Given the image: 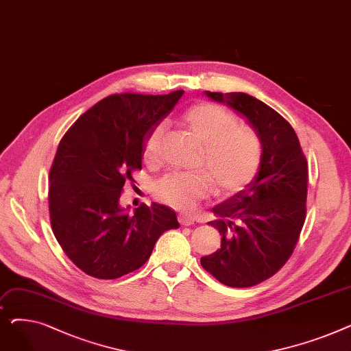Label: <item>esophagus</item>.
I'll return each instance as SVG.
<instances>
[{"instance_id":"34e87169","label":"esophagus","mask_w":351,"mask_h":351,"mask_svg":"<svg viewBox=\"0 0 351 351\" xmlns=\"http://www.w3.org/2000/svg\"><path fill=\"white\" fill-rule=\"evenodd\" d=\"M179 223L182 226H192L195 223V217L191 215H179Z\"/></svg>"}]
</instances>
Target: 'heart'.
Masks as SVG:
<instances>
[{"label": "heart", "mask_w": 351, "mask_h": 351, "mask_svg": "<svg viewBox=\"0 0 351 351\" xmlns=\"http://www.w3.org/2000/svg\"><path fill=\"white\" fill-rule=\"evenodd\" d=\"M182 123L205 146L200 163L209 171L175 172L159 179L152 192L155 197L175 209H193L213 186L220 193L243 189L256 176L262 160V141L250 126H239L229 110L213 104H199L183 114ZM165 125H158L143 147L146 163L160 159Z\"/></svg>", "instance_id": "obj_1"}]
</instances>
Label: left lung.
I'll use <instances>...</instances> for the list:
<instances>
[{"label": "left lung", "instance_id": "1", "mask_svg": "<svg viewBox=\"0 0 351 351\" xmlns=\"http://www.w3.org/2000/svg\"><path fill=\"white\" fill-rule=\"evenodd\" d=\"M205 94L242 114L262 141L256 176L212 209L216 220L209 225L222 236L220 249L200 259L220 283L250 287L280 270L299 241L306 219L307 160L291 125L265 102L245 92Z\"/></svg>", "mask_w": 351, "mask_h": 351}]
</instances>
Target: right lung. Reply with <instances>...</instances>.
<instances>
[{
  "instance_id": "1",
  "label": "right lung",
  "mask_w": 351,
  "mask_h": 351,
  "mask_svg": "<svg viewBox=\"0 0 351 351\" xmlns=\"http://www.w3.org/2000/svg\"><path fill=\"white\" fill-rule=\"evenodd\" d=\"M168 95L115 94L81 115L62 136L49 171L52 232L72 263L112 280L146 263L160 234L178 229L168 206L119 204L125 182L142 169L145 142L178 104Z\"/></svg>"
}]
</instances>
